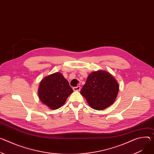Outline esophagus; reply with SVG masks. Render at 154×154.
Segmentation results:
<instances>
[{
  "instance_id": "obj_1",
  "label": "esophagus",
  "mask_w": 154,
  "mask_h": 154,
  "mask_svg": "<svg viewBox=\"0 0 154 154\" xmlns=\"http://www.w3.org/2000/svg\"><path fill=\"white\" fill-rule=\"evenodd\" d=\"M80 88L81 87L80 86H77V87H74L73 88V90L74 91H79L80 90Z\"/></svg>"
}]
</instances>
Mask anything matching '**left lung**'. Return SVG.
<instances>
[{"instance_id": "left-lung-1", "label": "left lung", "mask_w": 154, "mask_h": 154, "mask_svg": "<svg viewBox=\"0 0 154 154\" xmlns=\"http://www.w3.org/2000/svg\"><path fill=\"white\" fill-rule=\"evenodd\" d=\"M119 90L117 80L109 72L103 70L89 74L80 94L95 110H101L112 104Z\"/></svg>"}]
</instances>
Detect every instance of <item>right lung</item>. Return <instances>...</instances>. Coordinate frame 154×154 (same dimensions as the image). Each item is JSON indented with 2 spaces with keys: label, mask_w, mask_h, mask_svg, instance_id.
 Listing matches in <instances>:
<instances>
[{
  "label": "right lung",
  "mask_w": 154,
  "mask_h": 154,
  "mask_svg": "<svg viewBox=\"0 0 154 154\" xmlns=\"http://www.w3.org/2000/svg\"><path fill=\"white\" fill-rule=\"evenodd\" d=\"M73 92L68 81L60 72L49 75L41 80L38 94L41 102L52 110L61 107Z\"/></svg>",
  "instance_id": "1"
}]
</instances>
